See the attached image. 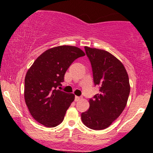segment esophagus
Instances as JSON below:
<instances>
[{"label":"esophagus","instance_id":"1","mask_svg":"<svg viewBox=\"0 0 153 153\" xmlns=\"http://www.w3.org/2000/svg\"><path fill=\"white\" fill-rule=\"evenodd\" d=\"M82 99V97H80V96H75V101H80V99Z\"/></svg>","mask_w":153,"mask_h":153}]
</instances>
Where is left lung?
Segmentation results:
<instances>
[{
    "label": "left lung",
    "instance_id": "left-lung-1",
    "mask_svg": "<svg viewBox=\"0 0 153 153\" xmlns=\"http://www.w3.org/2000/svg\"><path fill=\"white\" fill-rule=\"evenodd\" d=\"M85 50L100 93L89 100L90 107L82 113L81 119L87 127L101 130L109 127L125 108L130 92L129 77L122 63L113 54L88 47Z\"/></svg>",
    "mask_w": 153,
    "mask_h": 153
}]
</instances>
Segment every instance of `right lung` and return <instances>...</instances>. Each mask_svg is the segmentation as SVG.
Segmentation results:
<instances>
[{"label":"right lung","mask_w":153,"mask_h":153,"mask_svg":"<svg viewBox=\"0 0 153 153\" xmlns=\"http://www.w3.org/2000/svg\"><path fill=\"white\" fill-rule=\"evenodd\" d=\"M85 55L80 48L63 45L49 49L36 58L25 77L24 99L31 115L47 127L59 125L75 95L57 89L74 60Z\"/></svg>","instance_id":"1"}]
</instances>
